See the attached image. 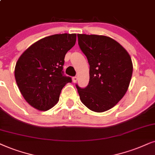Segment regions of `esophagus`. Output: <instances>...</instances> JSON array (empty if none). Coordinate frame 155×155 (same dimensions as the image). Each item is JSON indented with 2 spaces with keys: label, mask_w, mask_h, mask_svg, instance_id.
Masks as SVG:
<instances>
[{
  "label": "esophagus",
  "mask_w": 155,
  "mask_h": 155,
  "mask_svg": "<svg viewBox=\"0 0 155 155\" xmlns=\"http://www.w3.org/2000/svg\"><path fill=\"white\" fill-rule=\"evenodd\" d=\"M72 81H73L74 83H76V81H77V77H76V76H74V77L72 78Z\"/></svg>",
  "instance_id": "esophagus-1"
}]
</instances>
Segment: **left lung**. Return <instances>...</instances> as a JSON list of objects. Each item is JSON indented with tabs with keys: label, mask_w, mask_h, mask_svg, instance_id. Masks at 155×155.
<instances>
[{
	"label": "left lung",
	"mask_w": 155,
	"mask_h": 155,
	"mask_svg": "<svg viewBox=\"0 0 155 155\" xmlns=\"http://www.w3.org/2000/svg\"><path fill=\"white\" fill-rule=\"evenodd\" d=\"M79 45L89 62V82L76 84L80 99L90 110L104 112L122 99L132 79L133 65L126 49L110 37L78 34Z\"/></svg>",
	"instance_id": "1"
}]
</instances>
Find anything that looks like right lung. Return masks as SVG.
I'll return each instance as SVG.
<instances>
[{
    "label": "right lung",
    "mask_w": 155,
    "mask_h": 155,
    "mask_svg": "<svg viewBox=\"0 0 155 155\" xmlns=\"http://www.w3.org/2000/svg\"><path fill=\"white\" fill-rule=\"evenodd\" d=\"M76 34L45 37L19 57L15 79L25 100L34 108L47 111L58 103L62 89L71 78L63 75L64 57L76 44Z\"/></svg>",
    "instance_id": "add662e5"
}]
</instances>
